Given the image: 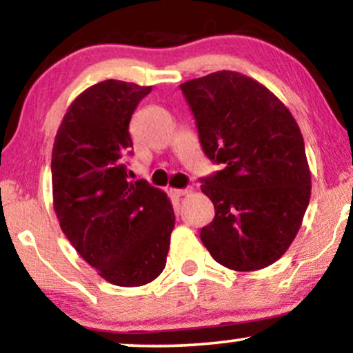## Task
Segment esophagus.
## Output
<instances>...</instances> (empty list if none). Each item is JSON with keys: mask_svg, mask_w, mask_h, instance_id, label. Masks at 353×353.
I'll use <instances>...</instances> for the list:
<instances>
[{"mask_svg": "<svg viewBox=\"0 0 353 353\" xmlns=\"http://www.w3.org/2000/svg\"><path fill=\"white\" fill-rule=\"evenodd\" d=\"M189 192H190L189 187H187V189H171V194L174 197H182V195L189 194Z\"/></svg>", "mask_w": 353, "mask_h": 353, "instance_id": "esophagus-1", "label": "esophagus"}]
</instances>
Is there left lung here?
Wrapping results in <instances>:
<instances>
[{
	"mask_svg": "<svg viewBox=\"0 0 353 353\" xmlns=\"http://www.w3.org/2000/svg\"><path fill=\"white\" fill-rule=\"evenodd\" d=\"M181 89L203 153L223 164L200 179L215 207L200 239L231 270L264 269L287 252L310 203L300 127L274 92L236 71L190 79Z\"/></svg>",
	"mask_w": 353,
	"mask_h": 353,
	"instance_id": "8db88e82",
	"label": "left lung"
}]
</instances>
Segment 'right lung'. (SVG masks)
Masks as SVG:
<instances>
[{
	"mask_svg": "<svg viewBox=\"0 0 353 353\" xmlns=\"http://www.w3.org/2000/svg\"><path fill=\"white\" fill-rule=\"evenodd\" d=\"M151 86L107 79L66 110L52 151L53 208L79 256L119 287H140L161 274L174 230L163 190L128 179V132Z\"/></svg>",
	"mask_w": 353,
	"mask_h": 353,
	"instance_id": "obj_1",
	"label": "right lung"
}]
</instances>
